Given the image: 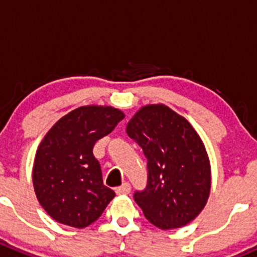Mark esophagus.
Listing matches in <instances>:
<instances>
[{"label":"esophagus","instance_id":"esophagus-1","mask_svg":"<svg viewBox=\"0 0 257 257\" xmlns=\"http://www.w3.org/2000/svg\"><path fill=\"white\" fill-rule=\"evenodd\" d=\"M115 191H116V194H129L131 193V184L124 183L123 185L115 189Z\"/></svg>","mask_w":257,"mask_h":257}]
</instances>
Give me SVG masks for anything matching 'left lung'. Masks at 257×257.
Segmentation results:
<instances>
[{
  "label": "left lung",
  "mask_w": 257,
  "mask_h": 257,
  "mask_svg": "<svg viewBox=\"0 0 257 257\" xmlns=\"http://www.w3.org/2000/svg\"><path fill=\"white\" fill-rule=\"evenodd\" d=\"M126 133L147 158V188L134 193L145 217L160 229L186 226L210 194V162L204 143L185 117L164 104L146 105Z\"/></svg>",
  "instance_id": "1"
}]
</instances>
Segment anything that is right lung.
<instances>
[{
  "label": "right lung",
  "mask_w": 257,
  "mask_h": 257,
  "mask_svg": "<svg viewBox=\"0 0 257 257\" xmlns=\"http://www.w3.org/2000/svg\"><path fill=\"white\" fill-rule=\"evenodd\" d=\"M124 117L112 106L72 110L49 129L38 147L33 184L45 212L58 223L85 228L99 219L115 193L102 183L93 146Z\"/></svg>",
  "instance_id": "add662e5"
}]
</instances>
